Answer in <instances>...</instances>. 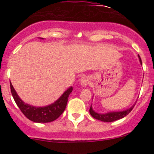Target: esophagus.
<instances>
[{
    "instance_id": "34e87169",
    "label": "esophagus",
    "mask_w": 154,
    "mask_h": 154,
    "mask_svg": "<svg viewBox=\"0 0 154 154\" xmlns=\"http://www.w3.org/2000/svg\"><path fill=\"white\" fill-rule=\"evenodd\" d=\"M80 83L82 86L86 87L87 86V85L88 84V83H89V78H88V77H82V78L80 80Z\"/></svg>"
}]
</instances>
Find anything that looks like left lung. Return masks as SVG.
I'll return each mask as SVG.
<instances>
[{"instance_id":"1","label":"left lung","mask_w":154,"mask_h":154,"mask_svg":"<svg viewBox=\"0 0 154 154\" xmlns=\"http://www.w3.org/2000/svg\"><path fill=\"white\" fill-rule=\"evenodd\" d=\"M139 61L140 63L142 65V60H141L140 57L139 56ZM135 106V104H133L130 108H129L128 109L125 110V111H121V112H111L105 113V114H100V113H97L96 112H94L93 110L92 107H90L89 109V112L91 114V116H92L94 119H97L99 121H102L103 122H115V121H117L119 119H123L124 117H125L126 116L129 114L130 112L132 111V109H133V107Z\"/></svg>"}]
</instances>
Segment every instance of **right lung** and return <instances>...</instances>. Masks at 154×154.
I'll return each mask as SVG.
<instances>
[{
	"instance_id": "right-lung-1",
	"label": "right lung",
	"mask_w": 154,
	"mask_h": 154,
	"mask_svg": "<svg viewBox=\"0 0 154 154\" xmlns=\"http://www.w3.org/2000/svg\"><path fill=\"white\" fill-rule=\"evenodd\" d=\"M10 89L14 100L16 103L17 106L20 109L23 114L33 122L36 123H48L58 119L62 113L64 112L67 105L68 98L69 94L72 91L73 88H68L61 97L56 100L54 103L43 107H36L25 103L18 97V94L14 89L12 83L10 82Z\"/></svg>"
}]
</instances>
